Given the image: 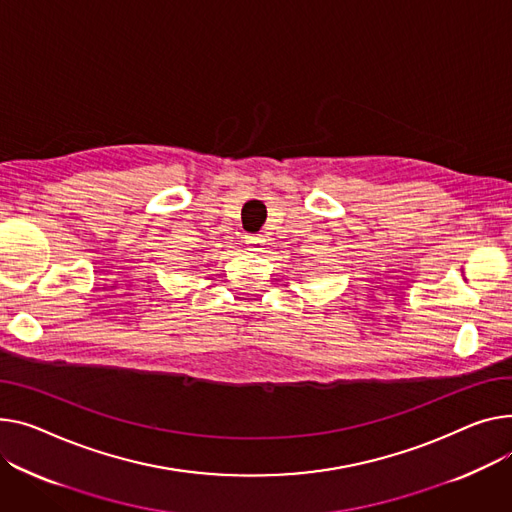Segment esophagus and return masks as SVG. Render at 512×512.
Listing matches in <instances>:
<instances>
[{
  "label": "esophagus",
  "instance_id": "1",
  "mask_svg": "<svg viewBox=\"0 0 512 512\" xmlns=\"http://www.w3.org/2000/svg\"><path fill=\"white\" fill-rule=\"evenodd\" d=\"M245 243L251 247V251H261L265 245V238H263V234H247Z\"/></svg>",
  "mask_w": 512,
  "mask_h": 512
}]
</instances>
